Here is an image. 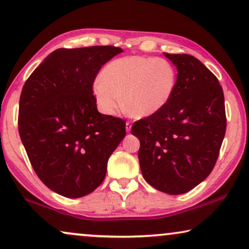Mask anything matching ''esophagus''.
Here are the masks:
<instances>
[{
	"mask_svg": "<svg viewBox=\"0 0 249 249\" xmlns=\"http://www.w3.org/2000/svg\"><path fill=\"white\" fill-rule=\"evenodd\" d=\"M125 130H127V132L131 130V124H130V122H127V124H125Z\"/></svg>",
	"mask_w": 249,
	"mask_h": 249,
	"instance_id": "34e87169",
	"label": "esophagus"
}]
</instances>
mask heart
<instances>
[{
	"label": "heart",
	"instance_id": "heart-1",
	"mask_svg": "<svg viewBox=\"0 0 249 249\" xmlns=\"http://www.w3.org/2000/svg\"><path fill=\"white\" fill-rule=\"evenodd\" d=\"M178 72L164 57L124 56L108 62L93 84V94L103 113L114 115L122 107L136 118L164 108L175 94ZM123 97H121V95Z\"/></svg>",
	"mask_w": 249,
	"mask_h": 249
}]
</instances>
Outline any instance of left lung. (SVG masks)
<instances>
[{
    "mask_svg": "<svg viewBox=\"0 0 249 249\" xmlns=\"http://www.w3.org/2000/svg\"><path fill=\"white\" fill-rule=\"evenodd\" d=\"M164 55L178 70L175 94L158 113L136 121L142 177L170 195L185 194L205 180L215 165L227 128L219 80L195 56Z\"/></svg>",
    "mask_w": 249,
    "mask_h": 249,
    "instance_id": "8db88e82",
    "label": "left lung"
}]
</instances>
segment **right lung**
Returning a JSON list of instances; mask_svg holds the SVG:
<instances>
[{"instance_id":"add662e5","label":"right lung","mask_w":249,"mask_h":249,"mask_svg":"<svg viewBox=\"0 0 249 249\" xmlns=\"http://www.w3.org/2000/svg\"><path fill=\"white\" fill-rule=\"evenodd\" d=\"M115 46L57 49L23 85L18 127L36 175L51 190L79 198L103 182L125 122L97 111L93 84Z\"/></svg>"}]
</instances>
